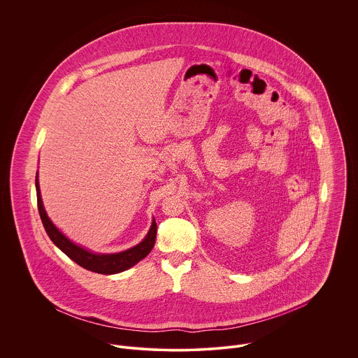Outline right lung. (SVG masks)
Returning a JSON list of instances; mask_svg holds the SVG:
<instances>
[{"mask_svg": "<svg viewBox=\"0 0 358 358\" xmlns=\"http://www.w3.org/2000/svg\"><path fill=\"white\" fill-rule=\"evenodd\" d=\"M36 190H37V205H38L40 217L43 220L44 229H45L47 234L50 236L52 243L62 252H64L81 267H84L90 271H94V273H99V274H115V273H121V271L128 270L129 267L135 266L138 262H141L143 257L149 255L150 251L153 250L155 234H157L155 220H153L152 227H150L148 236L145 237V240L131 250H127V251H122L118 254H95L88 250H84L83 247L70 241L48 217L45 209H44V205H43V199H41L38 172L36 175Z\"/></svg>", "mask_w": 358, "mask_h": 358, "instance_id": "1", "label": "right lung"}]
</instances>
